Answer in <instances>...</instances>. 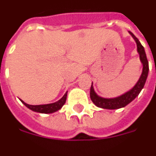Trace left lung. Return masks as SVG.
Returning a JSON list of instances; mask_svg holds the SVG:
<instances>
[{
  "label": "left lung",
  "instance_id": "left-lung-1",
  "mask_svg": "<svg viewBox=\"0 0 156 156\" xmlns=\"http://www.w3.org/2000/svg\"><path fill=\"white\" fill-rule=\"evenodd\" d=\"M129 34L134 39L135 42L137 44L138 53L139 54V58H140L141 63L143 64L142 74L140 76L139 81L137 82V83L129 91H127L120 96L116 97V98H111V99H106V98H102V97L99 96L94 92V89L93 88V83H92V85L90 88V99L93 101L94 104L98 107H101V108L103 109H109V110H115V109L124 107L127 105L129 104L130 102H132L136 97L139 95L140 91L142 90L145 84L148 73H149V62L147 60L146 54L144 51V46L139 42V40L135 37L133 33L129 32Z\"/></svg>",
  "mask_w": 156,
  "mask_h": 156
}]
</instances>
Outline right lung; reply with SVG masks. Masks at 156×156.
<instances>
[{"label": "right lung", "mask_w": 156, "mask_h": 156, "mask_svg": "<svg viewBox=\"0 0 156 156\" xmlns=\"http://www.w3.org/2000/svg\"><path fill=\"white\" fill-rule=\"evenodd\" d=\"M67 93H66L62 99H60L59 101H56L55 103H51V104H46V105H29L25 103L24 101H21L24 104L25 106H27L28 108L30 109L31 111L35 112H39V113H44V114H49V113H53V112L59 111L60 109L63 106V105L66 103V100H67Z\"/></svg>", "instance_id": "add662e5"}]
</instances>
